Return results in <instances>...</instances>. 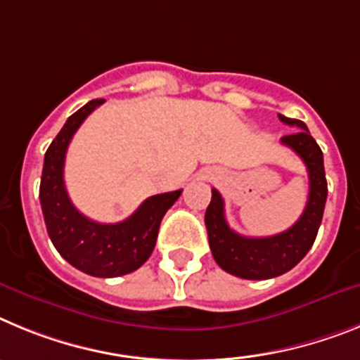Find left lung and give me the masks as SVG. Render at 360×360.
Instances as JSON below:
<instances>
[{"mask_svg": "<svg viewBox=\"0 0 360 360\" xmlns=\"http://www.w3.org/2000/svg\"><path fill=\"white\" fill-rule=\"evenodd\" d=\"M279 120L284 124L299 128L290 136L281 137V143L290 146L304 161L308 179H310L308 202L299 221L277 236H239L228 226L226 217H224V201L215 188H212V201L205 214L208 243H210L215 262L224 271L240 279H271L292 270L297 262H301V259L308 254L323 221L324 205L328 198L323 150L319 148L317 141L310 136V130L302 121L290 120L281 114Z\"/></svg>", "mask_w": 360, "mask_h": 360, "instance_id": "left-lung-1", "label": "left lung"}]
</instances>
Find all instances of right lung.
Masks as SVG:
<instances>
[{"instance_id": "right-lung-1", "label": "right lung", "mask_w": 360, "mask_h": 360, "mask_svg": "<svg viewBox=\"0 0 360 360\" xmlns=\"http://www.w3.org/2000/svg\"><path fill=\"white\" fill-rule=\"evenodd\" d=\"M105 99H92L72 114L50 143L43 162L39 201L46 232L59 255L94 277H120L143 266L152 255L159 224L183 190L152 195L121 223H96L72 205L65 188L63 167L72 136Z\"/></svg>"}]
</instances>
